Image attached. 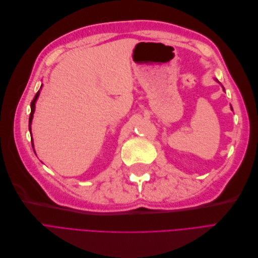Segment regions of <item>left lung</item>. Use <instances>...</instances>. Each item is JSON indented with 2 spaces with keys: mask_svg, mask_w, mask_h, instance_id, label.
I'll return each instance as SVG.
<instances>
[{
  "mask_svg": "<svg viewBox=\"0 0 258 258\" xmlns=\"http://www.w3.org/2000/svg\"><path fill=\"white\" fill-rule=\"evenodd\" d=\"M216 82H217V83H218V84H221V83H220V82H218V81H217V80H216ZM221 85H222V84H221ZM222 87H223V86H222ZM223 89H224V87H223ZM224 91H225V89H224ZM231 110H232V108H231Z\"/></svg>",
  "mask_w": 258,
  "mask_h": 258,
  "instance_id": "obj_1",
  "label": "left lung"
}]
</instances>
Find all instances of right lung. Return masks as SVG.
<instances>
[{"mask_svg": "<svg viewBox=\"0 0 258 258\" xmlns=\"http://www.w3.org/2000/svg\"><path fill=\"white\" fill-rule=\"evenodd\" d=\"M41 88H42V86H41ZM38 96H40V90L36 92L34 99L32 100V102H31V113H30V117H29V130H30V134H31V123H32L33 114H34V111H35V102H36ZM32 147H33V140H32Z\"/></svg>", "mask_w": 258, "mask_h": 258, "instance_id": "right-lung-1", "label": "right lung"}]
</instances>
